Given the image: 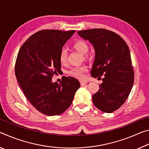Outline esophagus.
<instances>
[{
    "mask_svg": "<svg viewBox=\"0 0 149 149\" xmlns=\"http://www.w3.org/2000/svg\"><path fill=\"white\" fill-rule=\"evenodd\" d=\"M80 84H81V86H84V85H86L87 84V82L84 81V80H80Z\"/></svg>",
    "mask_w": 149,
    "mask_h": 149,
    "instance_id": "obj_1",
    "label": "esophagus"
}]
</instances>
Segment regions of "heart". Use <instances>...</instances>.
<instances>
[{
	"label": "heart",
	"mask_w": 149,
	"mask_h": 149,
	"mask_svg": "<svg viewBox=\"0 0 149 149\" xmlns=\"http://www.w3.org/2000/svg\"><path fill=\"white\" fill-rule=\"evenodd\" d=\"M72 48L79 53L80 55H84L85 58H90L88 55H86L87 52H88L89 47L88 43L84 40H78L76 42H74L72 45ZM67 53L65 49L61 51L58 56V59H59L60 63L61 64H64L67 61ZM86 67L82 66V67H79L76 68H73L69 72V74L73 77L77 78V79H83L84 75V72L86 71Z\"/></svg>",
	"instance_id": "obj_1"
}]
</instances>
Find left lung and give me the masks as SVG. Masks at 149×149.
Masks as SVG:
<instances>
[{
	"instance_id": "8db88e82",
	"label": "left lung",
	"mask_w": 149,
	"mask_h": 149,
	"mask_svg": "<svg viewBox=\"0 0 149 149\" xmlns=\"http://www.w3.org/2000/svg\"><path fill=\"white\" fill-rule=\"evenodd\" d=\"M78 34L93 45L95 58L91 69L92 77L103 82L92 96L94 106L106 113H112L125 102L132 89L134 72L130 52L118 34L104 29L79 31Z\"/></svg>"
}]
</instances>
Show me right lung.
Listing matches in <instances>:
<instances>
[{
  "label": "right lung",
  "instance_id": "add662e5",
  "mask_svg": "<svg viewBox=\"0 0 149 149\" xmlns=\"http://www.w3.org/2000/svg\"><path fill=\"white\" fill-rule=\"evenodd\" d=\"M74 32L39 31L24 42L17 56L15 74L19 86L31 105L45 115H59L67 110L80 86L71 77H63L60 84L52 80L61 71V51Z\"/></svg>",
  "mask_w": 149,
  "mask_h": 149
}]
</instances>
